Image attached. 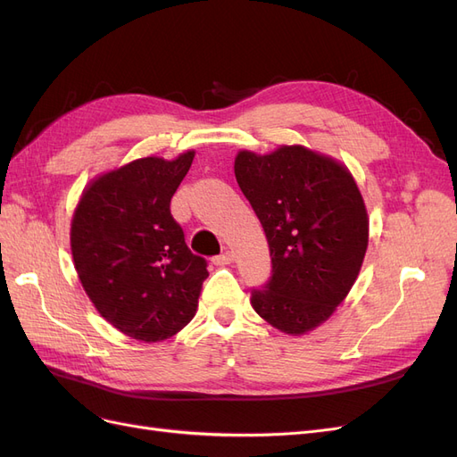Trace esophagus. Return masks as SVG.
I'll return each mask as SVG.
<instances>
[{
    "label": "esophagus",
    "mask_w": 457,
    "mask_h": 457,
    "mask_svg": "<svg viewBox=\"0 0 457 457\" xmlns=\"http://www.w3.org/2000/svg\"><path fill=\"white\" fill-rule=\"evenodd\" d=\"M234 261V253L232 252H225V253H220V255H217L215 259H213V262L217 267H225V265H230V262Z\"/></svg>",
    "instance_id": "1"
}]
</instances>
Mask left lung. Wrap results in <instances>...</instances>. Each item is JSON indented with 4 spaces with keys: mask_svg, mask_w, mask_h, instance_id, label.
<instances>
[{
    "mask_svg": "<svg viewBox=\"0 0 457 457\" xmlns=\"http://www.w3.org/2000/svg\"><path fill=\"white\" fill-rule=\"evenodd\" d=\"M234 175L267 234L272 276L252 307L276 329L303 336L347 297L368 247V212L337 160L301 145L240 150Z\"/></svg>",
    "mask_w": 457,
    "mask_h": 457,
    "instance_id": "obj_1",
    "label": "left lung"
}]
</instances>
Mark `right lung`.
Listing matches in <instances>:
<instances>
[{"label": "right lung", "instance_id": "right-lung-1", "mask_svg": "<svg viewBox=\"0 0 457 457\" xmlns=\"http://www.w3.org/2000/svg\"><path fill=\"white\" fill-rule=\"evenodd\" d=\"M195 150L148 156L86 187L71 227L78 278L106 322L137 341L173 337L196 314L207 262L188 250L170 204Z\"/></svg>", "mask_w": 457, "mask_h": 457}]
</instances>
